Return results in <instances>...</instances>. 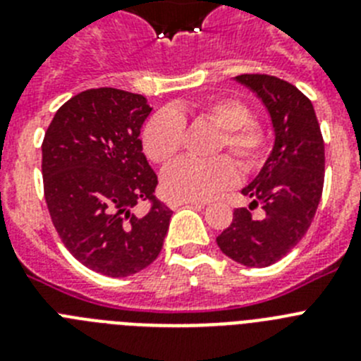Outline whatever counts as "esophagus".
<instances>
[{
	"label": "esophagus",
	"instance_id": "34e87169",
	"mask_svg": "<svg viewBox=\"0 0 361 361\" xmlns=\"http://www.w3.org/2000/svg\"><path fill=\"white\" fill-rule=\"evenodd\" d=\"M188 204H193V206H204V202H199V200H171L170 208L177 209L180 206H188Z\"/></svg>",
	"mask_w": 361,
	"mask_h": 361
}]
</instances>
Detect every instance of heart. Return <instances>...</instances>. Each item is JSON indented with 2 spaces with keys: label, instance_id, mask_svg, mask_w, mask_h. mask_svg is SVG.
Here are the masks:
<instances>
[{
  "label": "heart",
  "instance_id": "heart-1",
  "mask_svg": "<svg viewBox=\"0 0 361 361\" xmlns=\"http://www.w3.org/2000/svg\"><path fill=\"white\" fill-rule=\"evenodd\" d=\"M184 108L155 111L142 128V148L148 159L164 164L180 152L184 142ZM199 116L219 128L212 153L229 152L238 168L253 171L267 152L266 128L251 119L250 106L235 97L209 99L199 106ZM237 180L231 159L220 155L209 161L180 159L162 173V191L175 200H206L228 190Z\"/></svg>",
  "mask_w": 361,
  "mask_h": 361
}]
</instances>
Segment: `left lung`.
<instances>
[{"label":"left lung","instance_id":"obj_1","mask_svg":"<svg viewBox=\"0 0 361 361\" xmlns=\"http://www.w3.org/2000/svg\"><path fill=\"white\" fill-rule=\"evenodd\" d=\"M238 82L262 99L275 128V146L260 173L242 193L253 199L233 212L216 237L220 251L247 267L279 262L311 226L322 199L325 149L312 103L291 82L266 73H242ZM260 205V219L250 209Z\"/></svg>","mask_w":361,"mask_h":361}]
</instances>
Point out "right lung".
Wrapping results in <instances>:
<instances>
[{"label":"right lung","instance_id":"obj_1","mask_svg":"<svg viewBox=\"0 0 361 361\" xmlns=\"http://www.w3.org/2000/svg\"><path fill=\"white\" fill-rule=\"evenodd\" d=\"M152 108L145 95L92 88L68 99L44 132L43 190L66 250L101 275H135L159 257L171 209L139 139ZM148 200L146 216L131 213Z\"/></svg>","mask_w":361,"mask_h":361}]
</instances>
